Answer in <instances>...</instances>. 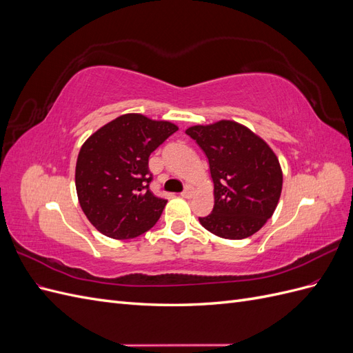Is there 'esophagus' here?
<instances>
[{"label": "esophagus", "mask_w": 353, "mask_h": 353, "mask_svg": "<svg viewBox=\"0 0 353 353\" xmlns=\"http://www.w3.org/2000/svg\"><path fill=\"white\" fill-rule=\"evenodd\" d=\"M193 194H194V190L191 188V187H187L183 193H181V197H184V199H191L193 197Z\"/></svg>", "instance_id": "1"}]
</instances>
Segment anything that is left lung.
<instances>
[{
	"label": "left lung",
	"mask_w": 353,
	"mask_h": 353,
	"mask_svg": "<svg viewBox=\"0 0 353 353\" xmlns=\"http://www.w3.org/2000/svg\"><path fill=\"white\" fill-rule=\"evenodd\" d=\"M206 154L215 205L199 218L212 234L241 240L258 232L279 205L283 188L280 162L262 138L248 128L219 121L185 131Z\"/></svg>",
	"instance_id": "obj_1"
}]
</instances>
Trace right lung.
<instances>
[{
    "instance_id": "add662e5",
    "label": "right lung",
    "mask_w": 353,
    "mask_h": 353,
    "mask_svg": "<svg viewBox=\"0 0 353 353\" xmlns=\"http://www.w3.org/2000/svg\"><path fill=\"white\" fill-rule=\"evenodd\" d=\"M176 131L170 122L130 113L83 143L74 184L83 213L104 236L134 239L159 221L168 200L150 191L148 157Z\"/></svg>"
}]
</instances>
